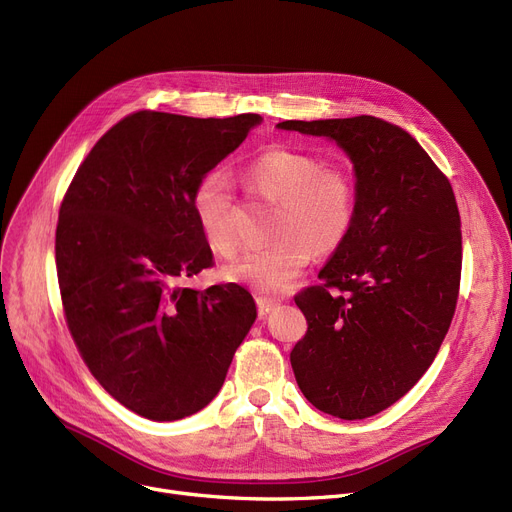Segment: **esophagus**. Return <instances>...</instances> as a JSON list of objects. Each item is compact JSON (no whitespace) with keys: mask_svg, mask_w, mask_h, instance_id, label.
Returning a JSON list of instances; mask_svg holds the SVG:
<instances>
[{"mask_svg":"<svg viewBox=\"0 0 512 512\" xmlns=\"http://www.w3.org/2000/svg\"><path fill=\"white\" fill-rule=\"evenodd\" d=\"M280 303L276 299H270V297H257V311L261 317H267L270 315Z\"/></svg>","mask_w":512,"mask_h":512,"instance_id":"1","label":"esophagus"}]
</instances>
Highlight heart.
I'll return each instance as SVG.
<instances>
[{
	"label": "heart",
	"mask_w": 512,
	"mask_h": 512,
	"mask_svg": "<svg viewBox=\"0 0 512 512\" xmlns=\"http://www.w3.org/2000/svg\"><path fill=\"white\" fill-rule=\"evenodd\" d=\"M255 191L276 203L274 242L249 249L222 267L228 282L263 292H280L305 272L315 255H330L344 245L357 218V188L346 170L324 166L311 153L276 147L261 153L247 168ZM191 207L211 251L236 249V205L226 178L209 172L193 188Z\"/></svg>",
	"instance_id": "1"
}]
</instances>
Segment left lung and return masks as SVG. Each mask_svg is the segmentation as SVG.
Listing matches in <instances>:
<instances>
[{
  "label": "left lung",
  "instance_id": "8db88e82",
  "mask_svg": "<svg viewBox=\"0 0 512 512\" xmlns=\"http://www.w3.org/2000/svg\"><path fill=\"white\" fill-rule=\"evenodd\" d=\"M334 141L355 170V226L294 297L307 334L290 363L305 398L365 419L405 396L434 363L461 282V218L448 178L402 128L373 116L286 120Z\"/></svg>",
  "mask_w": 512,
  "mask_h": 512
}]
</instances>
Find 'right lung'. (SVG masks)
<instances>
[{
    "instance_id": "add662e5",
    "label": "right lung",
    "mask_w": 512,
    "mask_h": 512,
    "mask_svg": "<svg viewBox=\"0 0 512 512\" xmlns=\"http://www.w3.org/2000/svg\"><path fill=\"white\" fill-rule=\"evenodd\" d=\"M261 120L126 116L97 141L62 201L56 265L70 334L95 380L151 421L207 407L255 324L242 286L180 282L213 259L193 188Z\"/></svg>"
}]
</instances>
